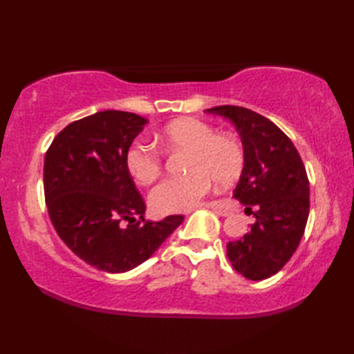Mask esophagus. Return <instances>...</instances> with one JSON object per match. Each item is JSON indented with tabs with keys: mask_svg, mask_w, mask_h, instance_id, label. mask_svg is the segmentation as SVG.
Segmentation results:
<instances>
[{
	"mask_svg": "<svg viewBox=\"0 0 354 354\" xmlns=\"http://www.w3.org/2000/svg\"><path fill=\"white\" fill-rule=\"evenodd\" d=\"M203 206H206V207H209V209H212V211H214L215 214L221 215V217H227V215H230V211H226V209L220 207L218 205H215V203H206V205H203ZM187 212H190V211H187Z\"/></svg>",
	"mask_w": 354,
	"mask_h": 354,
	"instance_id": "esophagus-1",
	"label": "esophagus"
}]
</instances>
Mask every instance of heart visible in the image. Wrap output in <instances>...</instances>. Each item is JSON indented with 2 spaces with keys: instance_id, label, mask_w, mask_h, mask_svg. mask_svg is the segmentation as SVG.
<instances>
[{
  "instance_id": "obj_1",
  "label": "heart",
  "mask_w": 354,
  "mask_h": 354,
  "mask_svg": "<svg viewBox=\"0 0 354 354\" xmlns=\"http://www.w3.org/2000/svg\"><path fill=\"white\" fill-rule=\"evenodd\" d=\"M165 149H185L183 176L160 181L149 194V206L158 214L189 211L209 194L212 179L220 185L231 184L242 175L245 149L231 134H215L211 124L198 118H178L158 133ZM124 167L139 184H149L162 170L158 149L136 140L124 153Z\"/></svg>"
}]
</instances>
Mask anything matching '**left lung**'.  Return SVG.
Returning <instances> with one entry per match:
<instances>
[{"label":"left lung","instance_id":"1","mask_svg":"<svg viewBox=\"0 0 354 354\" xmlns=\"http://www.w3.org/2000/svg\"><path fill=\"white\" fill-rule=\"evenodd\" d=\"M209 113L230 120L245 149V165L232 196L254 209L256 221L242 239L227 242L236 272L261 281L278 273L298 248L309 215V179L292 140L270 120L241 106Z\"/></svg>","mask_w":354,"mask_h":354}]
</instances>
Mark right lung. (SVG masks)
<instances>
[{
  "label": "right lung",
  "mask_w": 354,
  "mask_h": 354,
  "mask_svg": "<svg viewBox=\"0 0 354 354\" xmlns=\"http://www.w3.org/2000/svg\"><path fill=\"white\" fill-rule=\"evenodd\" d=\"M145 124L137 113L101 111L65 127L45 154L51 223L64 243L98 270H133L184 220L143 218L147 206L124 167V153Z\"/></svg>",
  "instance_id": "1"
}]
</instances>
